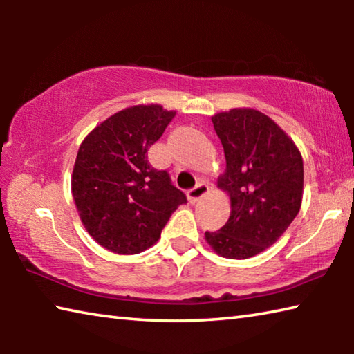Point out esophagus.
<instances>
[{"label": "esophagus", "instance_id": "esophagus-1", "mask_svg": "<svg viewBox=\"0 0 354 354\" xmlns=\"http://www.w3.org/2000/svg\"><path fill=\"white\" fill-rule=\"evenodd\" d=\"M207 192H209V185L206 183H198L194 189H190L187 192L189 201L190 203H196L200 198H203V196H205Z\"/></svg>", "mask_w": 354, "mask_h": 354}]
</instances>
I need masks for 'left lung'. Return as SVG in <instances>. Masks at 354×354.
<instances>
[{
  "label": "left lung",
  "mask_w": 354,
  "mask_h": 354,
  "mask_svg": "<svg viewBox=\"0 0 354 354\" xmlns=\"http://www.w3.org/2000/svg\"><path fill=\"white\" fill-rule=\"evenodd\" d=\"M212 123L225 149L218 187L230 195L231 215L205 236L220 256L247 259L272 247L297 217L303 159L290 137L259 111L220 112Z\"/></svg>",
  "instance_id": "left-lung-1"
}]
</instances>
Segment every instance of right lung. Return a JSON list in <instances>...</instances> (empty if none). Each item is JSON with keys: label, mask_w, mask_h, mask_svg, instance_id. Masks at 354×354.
<instances>
[{"label": "right lung", "mask_w": 354, "mask_h": 354, "mask_svg": "<svg viewBox=\"0 0 354 354\" xmlns=\"http://www.w3.org/2000/svg\"><path fill=\"white\" fill-rule=\"evenodd\" d=\"M176 112L133 106L98 124L77 149L71 194L82 225L101 247L137 254L159 241L184 192L148 160Z\"/></svg>", "instance_id": "obj_1"}]
</instances>
